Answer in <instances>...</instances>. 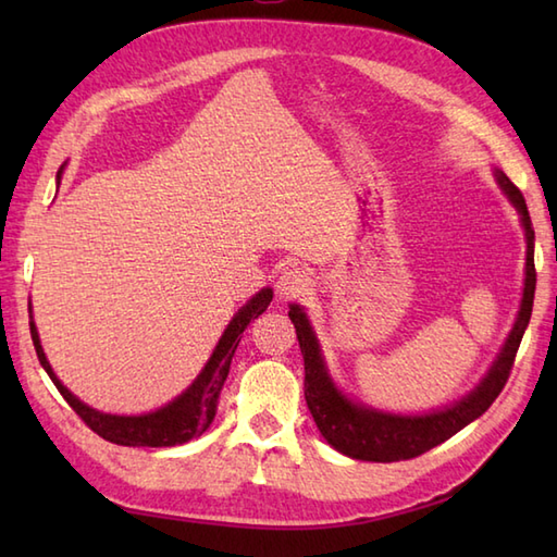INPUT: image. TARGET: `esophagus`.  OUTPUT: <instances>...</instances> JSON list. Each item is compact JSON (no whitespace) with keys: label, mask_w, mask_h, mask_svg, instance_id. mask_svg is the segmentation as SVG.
Wrapping results in <instances>:
<instances>
[{"label":"esophagus","mask_w":557,"mask_h":557,"mask_svg":"<svg viewBox=\"0 0 557 557\" xmlns=\"http://www.w3.org/2000/svg\"><path fill=\"white\" fill-rule=\"evenodd\" d=\"M277 294L280 299H297L304 292H309L311 280L301 268H287L282 275L277 277Z\"/></svg>","instance_id":"obj_1"}]
</instances>
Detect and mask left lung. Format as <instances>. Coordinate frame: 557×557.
<instances>
[{"label":"left lung","instance_id":"8db88e82","mask_svg":"<svg viewBox=\"0 0 557 557\" xmlns=\"http://www.w3.org/2000/svg\"><path fill=\"white\" fill-rule=\"evenodd\" d=\"M495 176H498V184L505 196L510 198V203L517 208L519 218H522V227L527 236L524 294L515 327L510 330V335H507L498 359L493 361L486 377H483L467 397H461L457 405L431 413H417V417H405V413L377 411L347 399L335 387L333 377L327 375L323 354L321 347H318L309 318H306L301 306H289V318L294 327H297L299 347L304 354L306 405H309L318 431H321V435L337 449V453L363 461H399L419 457L423 453H429L431 447L445 443L447 437H453L474 419H479L481 413L493 405L495 397L503 393L507 377H510L512 371L519 342H522L524 330L529 325L531 306H534L536 268L534 227H531L527 200L522 191H519L503 172H495Z\"/></svg>","mask_w":557,"mask_h":557}]
</instances>
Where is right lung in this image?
Masks as SVG:
<instances>
[{"label": "right lung", "instance_id": "obj_1", "mask_svg": "<svg viewBox=\"0 0 557 557\" xmlns=\"http://www.w3.org/2000/svg\"><path fill=\"white\" fill-rule=\"evenodd\" d=\"M59 176H62V170L57 172V184H59ZM270 301H272L270 287L260 289L251 301H246V306H242L239 313L232 318L227 330L222 333L218 347L212 349L208 363L203 366V371L198 373L196 381L188 385L180 397H174L170 405H164L156 411L140 413V417H116V413H104L83 405V401L76 395H71L62 385V381L54 375L50 361L45 357L38 330H35L33 321H30V337L35 345V354H38L40 359V366L47 371V375L52 377V383L69 401V407L78 413L83 423H86L92 433H98L100 437H104V441L126 445V447H172V445H184L191 441V437H198L200 433L208 431V425L212 423V419H215L218 399H220L224 381H227L234 351L242 342V333L253 318H258L268 309Z\"/></svg>", "mask_w": 557, "mask_h": 557}]
</instances>
